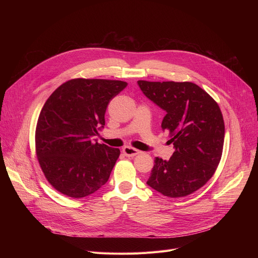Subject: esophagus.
<instances>
[{
	"instance_id": "34e87169",
	"label": "esophagus",
	"mask_w": 258,
	"mask_h": 258,
	"mask_svg": "<svg viewBox=\"0 0 258 258\" xmlns=\"http://www.w3.org/2000/svg\"><path fill=\"white\" fill-rule=\"evenodd\" d=\"M122 152H123V154L126 156V157H134L136 155H139L141 152L136 150V148H133L131 146H125L123 147V150H122Z\"/></svg>"
}]
</instances>
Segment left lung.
<instances>
[{
  "label": "left lung",
  "mask_w": 258,
  "mask_h": 258,
  "mask_svg": "<svg viewBox=\"0 0 258 258\" xmlns=\"http://www.w3.org/2000/svg\"><path fill=\"white\" fill-rule=\"evenodd\" d=\"M145 96L166 112L161 127L168 131L174 153L155 158L146 184L169 198L190 195L204 186L223 153L225 124L219 104L196 84L138 80Z\"/></svg>",
  "instance_id": "obj_1"
}]
</instances>
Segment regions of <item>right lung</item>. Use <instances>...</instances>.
Instances as JSON below:
<instances>
[{
    "label": "right lung",
    "instance_id": "add662e5",
    "mask_svg": "<svg viewBox=\"0 0 258 258\" xmlns=\"http://www.w3.org/2000/svg\"><path fill=\"white\" fill-rule=\"evenodd\" d=\"M127 84L120 80L71 79L59 86L40 111L36 156L48 182L60 194L85 198L103 186L119 148L99 144L108 102Z\"/></svg>",
    "mask_w": 258,
    "mask_h": 258
}]
</instances>
